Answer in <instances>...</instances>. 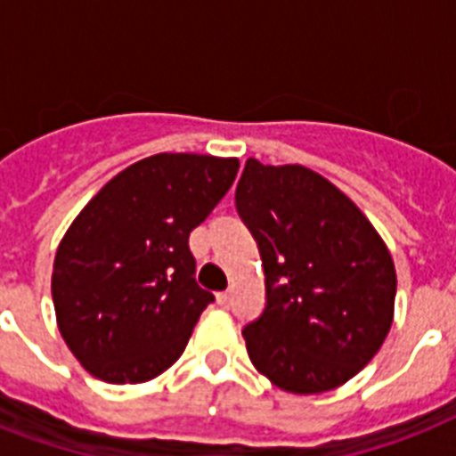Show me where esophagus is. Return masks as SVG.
Segmentation results:
<instances>
[{
    "label": "esophagus",
    "mask_w": 456,
    "mask_h": 456,
    "mask_svg": "<svg viewBox=\"0 0 456 456\" xmlns=\"http://www.w3.org/2000/svg\"><path fill=\"white\" fill-rule=\"evenodd\" d=\"M229 298H232V293H229V291L217 293V303H220V305H229Z\"/></svg>",
    "instance_id": "34e87169"
}]
</instances>
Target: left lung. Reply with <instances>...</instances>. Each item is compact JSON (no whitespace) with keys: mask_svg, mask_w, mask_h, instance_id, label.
Segmentation results:
<instances>
[{"mask_svg":"<svg viewBox=\"0 0 456 456\" xmlns=\"http://www.w3.org/2000/svg\"><path fill=\"white\" fill-rule=\"evenodd\" d=\"M236 210L265 267L267 305L243 329L253 367L296 395L367 367L388 336L397 277L367 215L305 165L246 160Z\"/></svg>","mask_w":456,"mask_h":456,"instance_id":"1","label":"left lung"}]
</instances>
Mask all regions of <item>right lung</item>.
<instances>
[{
	"label": "right lung",
	"mask_w": 456,
	"mask_h": 456,
	"mask_svg": "<svg viewBox=\"0 0 456 456\" xmlns=\"http://www.w3.org/2000/svg\"><path fill=\"white\" fill-rule=\"evenodd\" d=\"M236 158L156 153L102 186L53 257L59 331L89 374L144 383L184 353L215 296L193 279L189 234L234 184Z\"/></svg>",
	"instance_id": "right-lung-1"
}]
</instances>
